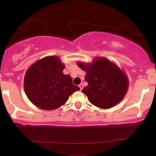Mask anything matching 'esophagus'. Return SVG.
Listing matches in <instances>:
<instances>
[{
	"label": "esophagus",
	"mask_w": 156,
	"mask_h": 156,
	"mask_svg": "<svg viewBox=\"0 0 156 156\" xmlns=\"http://www.w3.org/2000/svg\"><path fill=\"white\" fill-rule=\"evenodd\" d=\"M78 87H79V88L80 89V90H82V89L83 88V85L82 83H80V84H79V86H78Z\"/></svg>",
	"instance_id": "34e87169"
}]
</instances>
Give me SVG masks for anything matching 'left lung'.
Returning a JSON list of instances; mask_svg holds the SVG:
<instances>
[{"instance_id":"left-lung-1","label":"left lung","mask_w":156,"mask_h":156,"mask_svg":"<svg viewBox=\"0 0 156 156\" xmlns=\"http://www.w3.org/2000/svg\"><path fill=\"white\" fill-rule=\"evenodd\" d=\"M78 67L87 71L88 85L82 90L89 102L101 108H109L119 103L127 92L128 81L122 71L104 58H98L92 64L80 62Z\"/></svg>"}]
</instances>
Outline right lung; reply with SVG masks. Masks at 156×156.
I'll list each match as a JSON object with an SVG mask.
<instances>
[{"mask_svg": "<svg viewBox=\"0 0 156 156\" xmlns=\"http://www.w3.org/2000/svg\"><path fill=\"white\" fill-rule=\"evenodd\" d=\"M64 69L56 56L45 57L29 67L25 76L24 89L33 104L44 110H53L80 90L69 75L63 74Z\"/></svg>", "mask_w": 156, "mask_h": 156, "instance_id": "1", "label": "right lung"}]
</instances>
